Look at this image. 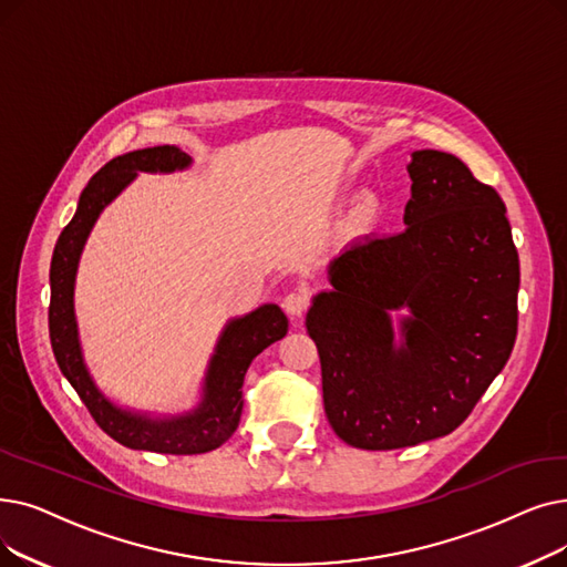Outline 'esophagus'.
I'll list each match as a JSON object with an SVG mask.
<instances>
[{"mask_svg": "<svg viewBox=\"0 0 567 567\" xmlns=\"http://www.w3.org/2000/svg\"><path fill=\"white\" fill-rule=\"evenodd\" d=\"M308 303H310L308 291H303V289L289 291L287 297L282 299V308H285L287 315H291L293 319H301V317H303V312L308 310Z\"/></svg>", "mask_w": 567, "mask_h": 567, "instance_id": "esophagus-1", "label": "esophagus"}]
</instances>
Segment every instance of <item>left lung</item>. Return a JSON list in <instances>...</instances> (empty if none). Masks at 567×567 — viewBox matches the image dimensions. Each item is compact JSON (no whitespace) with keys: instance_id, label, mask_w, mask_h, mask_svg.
Segmentation results:
<instances>
[{"instance_id":"1","label":"left lung","mask_w":567,"mask_h":567,"mask_svg":"<svg viewBox=\"0 0 567 567\" xmlns=\"http://www.w3.org/2000/svg\"><path fill=\"white\" fill-rule=\"evenodd\" d=\"M408 174L403 231L354 240L306 315L327 420L359 450L452 433L516 338L519 255L498 192L440 151H414Z\"/></svg>"}]
</instances>
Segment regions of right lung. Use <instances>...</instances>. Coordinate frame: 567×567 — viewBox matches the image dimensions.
Here are the masks:
<instances>
[{
  "label": "right lung",
  "instance_id": "right-lung-1",
  "mask_svg": "<svg viewBox=\"0 0 567 567\" xmlns=\"http://www.w3.org/2000/svg\"><path fill=\"white\" fill-rule=\"evenodd\" d=\"M189 164L192 157L176 145L143 147V151L111 159L81 192L76 215L60 234L51 261L48 329H51L53 354L62 375L76 389L104 433L130 450L157 454H206L225 445L240 422L243 380L252 359L268 344L285 338L289 329L285 312L276 303H264L248 315L229 319L208 361L202 401L183 414L153 416L125 410L94 384L81 348L76 310H73V287H76L79 261L87 236L102 210L141 171L143 174H174V171H185Z\"/></svg>",
  "mask_w": 567,
  "mask_h": 567
}]
</instances>
